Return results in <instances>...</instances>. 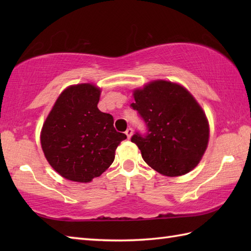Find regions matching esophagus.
<instances>
[{
	"mask_svg": "<svg viewBox=\"0 0 251 251\" xmlns=\"http://www.w3.org/2000/svg\"><path fill=\"white\" fill-rule=\"evenodd\" d=\"M125 134L127 136V138H128V139H129V138L132 136V128H130V127H129V128H127L126 131H125Z\"/></svg>",
	"mask_w": 251,
	"mask_h": 251,
	"instance_id": "obj_1",
	"label": "esophagus"
}]
</instances>
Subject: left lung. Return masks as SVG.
I'll use <instances>...</instances> for the list:
<instances>
[{
	"mask_svg": "<svg viewBox=\"0 0 251 251\" xmlns=\"http://www.w3.org/2000/svg\"><path fill=\"white\" fill-rule=\"evenodd\" d=\"M137 110L148 132L131 137L149 166L168 177L191 172L209 140V124L195 98L183 86L163 79L134 92Z\"/></svg>",
	"mask_w": 251,
	"mask_h": 251,
	"instance_id": "1",
	"label": "left lung"
}]
</instances>
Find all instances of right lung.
Listing matches in <instances>:
<instances>
[{
  "mask_svg": "<svg viewBox=\"0 0 251 251\" xmlns=\"http://www.w3.org/2000/svg\"><path fill=\"white\" fill-rule=\"evenodd\" d=\"M101 90L84 83L66 88L41 131V146L50 166L68 180L89 182L113 163L126 135L116 131L113 116L98 109Z\"/></svg>",
  "mask_w": 251,
  "mask_h": 251,
  "instance_id": "1",
  "label": "right lung"
}]
</instances>
